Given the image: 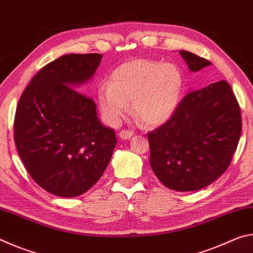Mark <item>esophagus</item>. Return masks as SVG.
<instances>
[{"label":"esophagus","instance_id":"1","mask_svg":"<svg viewBox=\"0 0 253 253\" xmlns=\"http://www.w3.org/2000/svg\"><path fill=\"white\" fill-rule=\"evenodd\" d=\"M118 136L121 137L122 139H126L127 140V139H130L131 138L132 132L130 130H121V131H119Z\"/></svg>","mask_w":253,"mask_h":253}]
</instances>
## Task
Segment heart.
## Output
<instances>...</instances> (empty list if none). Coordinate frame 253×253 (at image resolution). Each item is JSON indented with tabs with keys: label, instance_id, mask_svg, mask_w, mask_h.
I'll return each mask as SVG.
<instances>
[{
	"label": "heart",
	"instance_id": "obj_1",
	"mask_svg": "<svg viewBox=\"0 0 253 253\" xmlns=\"http://www.w3.org/2000/svg\"><path fill=\"white\" fill-rule=\"evenodd\" d=\"M183 89V76L176 66L137 59L119 66L110 81L99 87L98 100L102 116L116 126L129 110L145 126L168 122L176 110Z\"/></svg>",
	"mask_w": 253,
	"mask_h": 253
}]
</instances>
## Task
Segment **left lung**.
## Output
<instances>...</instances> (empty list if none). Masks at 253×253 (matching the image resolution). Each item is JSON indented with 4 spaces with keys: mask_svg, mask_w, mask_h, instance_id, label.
Listing matches in <instances>:
<instances>
[{
    "mask_svg": "<svg viewBox=\"0 0 253 253\" xmlns=\"http://www.w3.org/2000/svg\"><path fill=\"white\" fill-rule=\"evenodd\" d=\"M188 69L199 71L209 60L179 51ZM242 129L241 110L225 80L183 98L164 125L148 132L149 164L157 178L174 191H198L229 168Z\"/></svg>",
    "mask_w": 253,
    "mask_h": 253,
    "instance_id": "left-lung-1",
    "label": "left lung"
}]
</instances>
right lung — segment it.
Returning <instances> with one entry per match:
<instances>
[{"mask_svg":"<svg viewBox=\"0 0 253 253\" xmlns=\"http://www.w3.org/2000/svg\"><path fill=\"white\" fill-rule=\"evenodd\" d=\"M99 53L62 55L33 77L21 96L14 140L30 176L49 193L75 198L98 182L117 138L91 98L74 89L92 78Z\"/></svg>","mask_w":253,"mask_h":253,"instance_id":"add662e5","label":"right lung"}]
</instances>
